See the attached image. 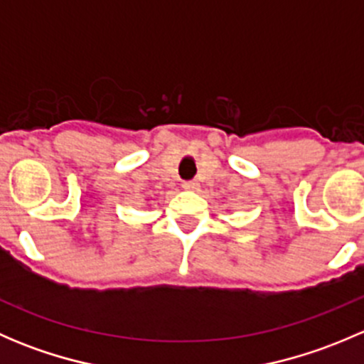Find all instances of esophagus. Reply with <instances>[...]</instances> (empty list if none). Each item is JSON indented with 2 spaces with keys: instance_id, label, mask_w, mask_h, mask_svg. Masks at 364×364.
Instances as JSON below:
<instances>
[{
  "instance_id": "1",
  "label": "esophagus",
  "mask_w": 364,
  "mask_h": 364,
  "mask_svg": "<svg viewBox=\"0 0 364 364\" xmlns=\"http://www.w3.org/2000/svg\"><path fill=\"white\" fill-rule=\"evenodd\" d=\"M183 188H185V190H197V188H199V183L193 181V179H190V181H183Z\"/></svg>"
}]
</instances>
